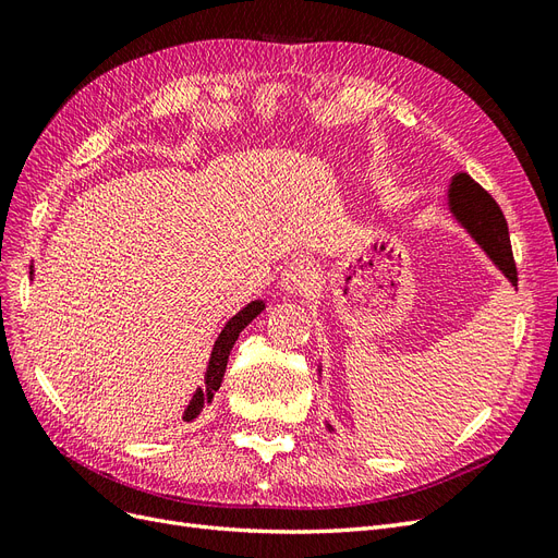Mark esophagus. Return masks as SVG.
Instances as JSON below:
<instances>
[{
	"instance_id": "esophagus-1",
	"label": "esophagus",
	"mask_w": 558,
	"mask_h": 558,
	"mask_svg": "<svg viewBox=\"0 0 558 558\" xmlns=\"http://www.w3.org/2000/svg\"><path fill=\"white\" fill-rule=\"evenodd\" d=\"M314 281H316V269L305 258H298V260L286 265V269H283L281 283H283V289L293 295L307 293L314 286Z\"/></svg>"
}]
</instances>
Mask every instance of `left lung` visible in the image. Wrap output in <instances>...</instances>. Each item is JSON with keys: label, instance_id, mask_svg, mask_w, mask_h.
I'll return each mask as SVG.
<instances>
[{"label": "left lung", "instance_id": "1", "mask_svg": "<svg viewBox=\"0 0 558 558\" xmlns=\"http://www.w3.org/2000/svg\"><path fill=\"white\" fill-rule=\"evenodd\" d=\"M449 209L456 221L472 234V240L484 248L486 256L508 277V281L517 286V265L512 256L508 221H505L498 202L470 174L459 172L451 177L449 183Z\"/></svg>", "mask_w": 558, "mask_h": 558}]
</instances>
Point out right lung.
Returning <instances> with one entry per match:
<instances>
[{"mask_svg":"<svg viewBox=\"0 0 558 558\" xmlns=\"http://www.w3.org/2000/svg\"><path fill=\"white\" fill-rule=\"evenodd\" d=\"M29 275H32V265H29ZM265 310V302L263 300H253L248 302V305L244 310H240L238 314H234L226 328L221 330V335H218V340L214 342V349H211V356H209V365H207V375H205V388H197L193 400L189 402V408H185L183 412V421H193L197 418V414L205 410V404L211 402L214 393L221 388V381H223V375H226V365H228V356L230 351L234 347V342H238L240 332L251 324L253 318H256L260 312Z\"/></svg>","mask_w":558,"mask_h":558,"instance_id":"add662e5","label":"right lung"}]
</instances>
